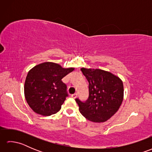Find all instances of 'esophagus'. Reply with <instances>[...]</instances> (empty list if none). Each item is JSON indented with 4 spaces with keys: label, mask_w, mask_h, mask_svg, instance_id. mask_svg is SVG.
Masks as SVG:
<instances>
[{
    "label": "esophagus",
    "mask_w": 152,
    "mask_h": 152,
    "mask_svg": "<svg viewBox=\"0 0 152 152\" xmlns=\"http://www.w3.org/2000/svg\"><path fill=\"white\" fill-rule=\"evenodd\" d=\"M71 96H72L73 99H76L77 96H78V94H77V93H74V94H72L71 95Z\"/></svg>",
    "instance_id": "esophagus-1"
}]
</instances>
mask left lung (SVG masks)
<instances>
[{"label":"left lung","mask_w":152,"mask_h":152,"mask_svg":"<svg viewBox=\"0 0 152 152\" xmlns=\"http://www.w3.org/2000/svg\"><path fill=\"white\" fill-rule=\"evenodd\" d=\"M89 82V97L86 101L75 100L81 114L88 120L107 121L117 112L124 99V84L121 79L101 69H81Z\"/></svg>","instance_id":"1"}]
</instances>
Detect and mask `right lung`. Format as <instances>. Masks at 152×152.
I'll use <instances>...</instances> for the list:
<instances>
[{
	"label": "right lung",
	"instance_id": "right-lung-1",
	"mask_svg": "<svg viewBox=\"0 0 152 152\" xmlns=\"http://www.w3.org/2000/svg\"><path fill=\"white\" fill-rule=\"evenodd\" d=\"M74 69L46 62L35 66L28 72L25 82V96L34 112L48 116L60 110L69 96L66 85L61 80Z\"/></svg>",
	"mask_w": 152,
	"mask_h": 152
}]
</instances>
